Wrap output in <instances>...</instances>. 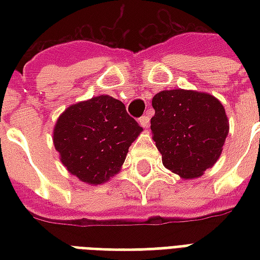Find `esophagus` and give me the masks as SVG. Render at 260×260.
I'll return each mask as SVG.
<instances>
[{"label":"esophagus","instance_id":"1","mask_svg":"<svg viewBox=\"0 0 260 260\" xmlns=\"http://www.w3.org/2000/svg\"><path fill=\"white\" fill-rule=\"evenodd\" d=\"M139 124L143 126V128H149V125H150V118H149V115H143L139 118Z\"/></svg>","mask_w":260,"mask_h":260}]
</instances>
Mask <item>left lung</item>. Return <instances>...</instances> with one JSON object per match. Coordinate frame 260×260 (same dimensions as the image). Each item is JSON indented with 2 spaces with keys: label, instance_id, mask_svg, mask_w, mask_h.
<instances>
[{
  "label": "left lung",
  "instance_id": "1",
  "mask_svg": "<svg viewBox=\"0 0 260 260\" xmlns=\"http://www.w3.org/2000/svg\"><path fill=\"white\" fill-rule=\"evenodd\" d=\"M153 141L166 169L192 180L213 167L229 135L223 104L209 93L173 89L153 97Z\"/></svg>",
  "mask_w": 260,
  "mask_h": 260
}]
</instances>
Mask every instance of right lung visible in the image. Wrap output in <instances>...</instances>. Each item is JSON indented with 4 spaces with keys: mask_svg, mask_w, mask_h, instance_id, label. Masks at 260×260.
<instances>
[{
    "mask_svg": "<svg viewBox=\"0 0 260 260\" xmlns=\"http://www.w3.org/2000/svg\"><path fill=\"white\" fill-rule=\"evenodd\" d=\"M142 131L124 103L102 94L67 108L54 126L53 141L71 174L99 185L118 174Z\"/></svg>",
    "mask_w": 260,
    "mask_h": 260,
    "instance_id": "1",
    "label": "right lung"
}]
</instances>
